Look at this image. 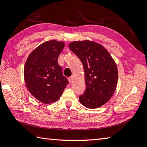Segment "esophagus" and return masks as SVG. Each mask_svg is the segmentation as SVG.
I'll return each instance as SVG.
<instances>
[{
    "instance_id": "34e87169",
    "label": "esophagus",
    "mask_w": 147,
    "mask_h": 147,
    "mask_svg": "<svg viewBox=\"0 0 147 147\" xmlns=\"http://www.w3.org/2000/svg\"><path fill=\"white\" fill-rule=\"evenodd\" d=\"M68 80H69V82L70 83H71L73 81V76H71V77H69V78H68Z\"/></svg>"
}]
</instances>
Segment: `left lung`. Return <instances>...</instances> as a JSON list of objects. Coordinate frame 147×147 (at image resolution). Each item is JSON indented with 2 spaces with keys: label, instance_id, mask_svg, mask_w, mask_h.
Here are the masks:
<instances>
[{
  "label": "left lung",
  "instance_id": "8db88e82",
  "mask_svg": "<svg viewBox=\"0 0 147 147\" xmlns=\"http://www.w3.org/2000/svg\"><path fill=\"white\" fill-rule=\"evenodd\" d=\"M69 47L80 59L85 73L86 89L79 96L80 102L88 108H98L110 100L116 89L115 61L102 45L93 41H73Z\"/></svg>",
  "mask_w": 147,
  "mask_h": 147
}]
</instances>
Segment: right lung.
Returning <instances> with one entry per match:
<instances>
[{
	"mask_svg": "<svg viewBox=\"0 0 147 147\" xmlns=\"http://www.w3.org/2000/svg\"><path fill=\"white\" fill-rule=\"evenodd\" d=\"M64 47L63 41H45L26 59L24 67L26 86L32 95L42 103L49 104L58 100L69 83L58 63Z\"/></svg>",
	"mask_w": 147,
	"mask_h": 147,
	"instance_id": "right-lung-1",
	"label": "right lung"
}]
</instances>
